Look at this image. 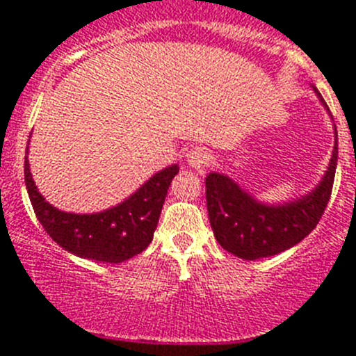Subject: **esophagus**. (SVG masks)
Here are the masks:
<instances>
[{"label": "esophagus", "mask_w": 356, "mask_h": 356, "mask_svg": "<svg viewBox=\"0 0 356 356\" xmlns=\"http://www.w3.org/2000/svg\"><path fill=\"white\" fill-rule=\"evenodd\" d=\"M185 156H187V163L193 169H203L212 163V155H210V151L207 149V147H193V149L187 151V155Z\"/></svg>", "instance_id": "1"}]
</instances>
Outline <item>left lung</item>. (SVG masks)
I'll return each instance as SVG.
<instances>
[{"label": "left lung", "instance_id": "obj_1", "mask_svg": "<svg viewBox=\"0 0 356 356\" xmlns=\"http://www.w3.org/2000/svg\"><path fill=\"white\" fill-rule=\"evenodd\" d=\"M321 105H328L314 87ZM330 114V110H328ZM328 169L316 188L285 203H264L229 176L210 172L205 178L207 209L217 242L238 259L273 257L303 241L317 226L332 194L337 169V128Z\"/></svg>", "mask_w": 356, "mask_h": 356}]
</instances>
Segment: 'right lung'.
Returning a JSON list of instances; mask_svg holds the SVG:
<instances>
[{"label":"right lung","mask_w":356,"mask_h":356,"mask_svg":"<svg viewBox=\"0 0 356 356\" xmlns=\"http://www.w3.org/2000/svg\"><path fill=\"white\" fill-rule=\"evenodd\" d=\"M178 171L180 168L172 163L155 172L130 197L115 207L102 212L72 213L58 210L44 200L31 178L28 156H24V184L28 196L46 234L58 246L80 259L108 264L124 262L149 246L168 188Z\"/></svg>","instance_id":"1"}]
</instances>
